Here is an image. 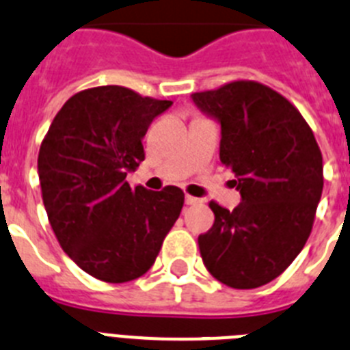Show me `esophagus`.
<instances>
[{
    "label": "esophagus",
    "instance_id": "34e87169",
    "mask_svg": "<svg viewBox=\"0 0 350 350\" xmlns=\"http://www.w3.org/2000/svg\"><path fill=\"white\" fill-rule=\"evenodd\" d=\"M185 202H187L188 206H193V204H200V202H202V199H197V197H193V196H187L185 197Z\"/></svg>",
    "mask_w": 350,
    "mask_h": 350
}]
</instances>
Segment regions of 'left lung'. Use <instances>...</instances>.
<instances>
[{
    "mask_svg": "<svg viewBox=\"0 0 350 350\" xmlns=\"http://www.w3.org/2000/svg\"><path fill=\"white\" fill-rule=\"evenodd\" d=\"M192 100L220 121V160L241 193L232 211L209 202L215 224L199 236L200 257L232 288L269 284L312 232L324 187L321 148L301 112L257 81H232Z\"/></svg>",
    "mask_w": 350,
    "mask_h": 350,
    "instance_id": "8db88e82",
    "label": "left lung"
}]
</instances>
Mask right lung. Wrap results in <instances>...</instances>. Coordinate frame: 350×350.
<instances>
[{
	"label": "right lung",
	"mask_w": 350,
	"mask_h": 350,
	"mask_svg": "<svg viewBox=\"0 0 350 350\" xmlns=\"http://www.w3.org/2000/svg\"><path fill=\"white\" fill-rule=\"evenodd\" d=\"M171 100L123 86L79 91L65 102L38 153L42 199L57 241L83 271L109 284L144 275L178 220L185 193L132 188L142 137Z\"/></svg>",
	"instance_id": "add662e5"
}]
</instances>
